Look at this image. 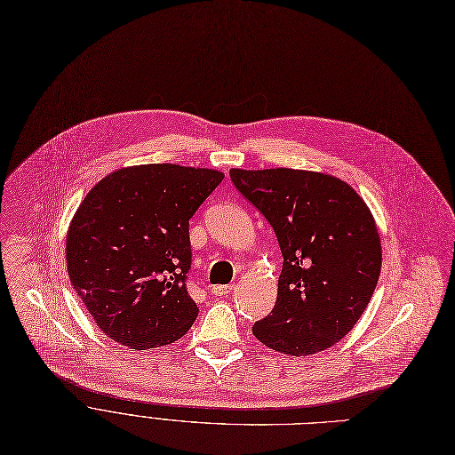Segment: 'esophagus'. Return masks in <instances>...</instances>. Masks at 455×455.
Listing matches in <instances>:
<instances>
[{
  "mask_svg": "<svg viewBox=\"0 0 455 455\" xmlns=\"http://www.w3.org/2000/svg\"><path fill=\"white\" fill-rule=\"evenodd\" d=\"M232 290H234V283H228V285H212V288H210L212 295H215V297H227Z\"/></svg>",
  "mask_w": 455,
  "mask_h": 455,
  "instance_id": "1",
  "label": "esophagus"
}]
</instances>
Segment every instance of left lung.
I'll return each instance as SVG.
<instances>
[{"label": "left lung", "instance_id": "obj_1", "mask_svg": "<svg viewBox=\"0 0 455 455\" xmlns=\"http://www.w3.org/2000/svg\"><path fill=\"white\" fill-rule=\"evenodd\" d=\"M240 194L264 213L282 251L276 304L252 326L290 355L330 348L354 328L376 290L381 245L372 213L343 180L276 167L230 170Z\"/></svg>", "mask_w": 455, "mask_h": 455}]
</instances>
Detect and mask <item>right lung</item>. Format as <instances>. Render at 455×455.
I'll use <instances>...</instances> for the list:
<instances>
[{
	"label": "right lung",
	"instance_id": "add662e5",
	"mask_svg": "<svg viewBox=\"0 0 455 455\" xmlns=\"http://www.w3.org/2000/svg\"><path fill=\"white\" fill-rule=\"evenodd\" d=\"M223 177L146 164L117 170L90 189L68 230V275L110 339L156 348L194 324L199 307L186 288L189 220Z\"/></svg>",
	"mask_w": 455,
	"mask_h": 455
}]
</instances>
